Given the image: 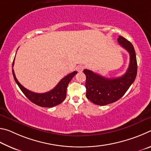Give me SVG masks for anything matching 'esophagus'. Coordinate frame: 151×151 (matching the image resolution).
<instances>
[{
    "label": "esophagus",
    "mask_w": 151,
    "mask_h": 151,
    "mask_svg": "<svg viewBox=\"0 0 151 151\" xmlns=\"http://www.w3.org/2000/svg\"><path fill=\"white\" fill-rule=\"evenodd\" d=\"M84 68H85V66H83V65H78L77 66V67H76V70H77L78 72H82L84 70Z\"/></svg>",
    "instance_id": "obj_1"
}]
</instances>
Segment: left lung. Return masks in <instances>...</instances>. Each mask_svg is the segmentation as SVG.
<instances>
[{
	"instance_id": "8db88e82",
	"label": "left lung",
	"mask_w": 151,
	"mask_h": 151,
	"mask_svg": "<svg viewBox=\"0 0 151 151\" xmlns=\"http://www.w3.org/2000/svg\"><path fill=\"white\" fill-rule=\"evenodd\" d=\"M118 42L129 52L130 64L127 72L117 78H108L91 70H83L86 75V96L97 105L114 103L124 95L133 83L137 74V62L134 47L124 37L119 36Z\"/></svg>"
}]
</instances>
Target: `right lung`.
Listing matches in <instances>:
<instances>
[{"label":"right lung","instance_id":"right-lung-1","mask_svg":"<svg viewBox=\"0 0 151 151\" xmlns=\"http://www.w3.org/2000/svg\"><path fill=\"white\" fill-rule=\"evenodd\" d=\"M14 59L12 63V67L14 65ZM76 73H77L76 71H74V72L68 74L63 79H61V81L57 84V85L50 91L45 93H36L28 90L21 84H20L14 75V70L12 69V75H13L14 81L24 95L32 103L38 106L46 107V108H50V107L57 106L65 100L66 96V88H67L68 83H70L71 79L75 76Z\"/></svg>","mask_w":151,"mask_h":151}]
</instances>
